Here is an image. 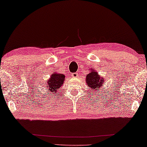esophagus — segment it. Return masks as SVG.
<instances>
[{
    "instance_id": "1",
    "label": "esophagus",
    "mask_w": 147,
    "mask_h": 147,
    "mask_svg": "<svg viewBox=\"0 0 147 147\" xmlns=\"http://www.w3.org/2000/svg\"><path fill=\"white\" fill-rule=\"evenodd\" d=\"M71 76L73 78H77L78 76V73H72L71 74Z\"/></svg>"
}]
</instances>
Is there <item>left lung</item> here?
I'll use <instances>...</instances> for the list:
<instances>
[{"instance_id":"1","label":"left lung","mask_w":147,"mask_h":147,"mask_svg":"<svg viewBox=\"0 0 147 147\" xmlns=\"http://www.w3.org/2000/svg\"><path fill=\"white\" fill-rule=\"evenodd\" d=\"M86 82L89 88H90V91L96 92L100 87L104 86V78L102 76L98 75V73L95 71H91L90 73L87 74L86 78ZM92 90L91 91V90Z\"/></svg>"}]
</instances>
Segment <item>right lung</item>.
<instances>
[{
  "mask_svg": "<svg viewBox=\"0 0 147 147\" xmlns=\"http://www.w3.org/2000/svg\"><path fill=\"white\" fill-rule=\"evenodd\" d=\"M65 80V76L64 74L59 73L52 74L51 78L47 80V86L46 88L49 90V92L57 93L59 89L63 86Z\"/></svg>",
  "mask_w": 147,
  "mask_h": 147,
  "instance_id": "1",
  "label": "right lung"
}]
</instances>
